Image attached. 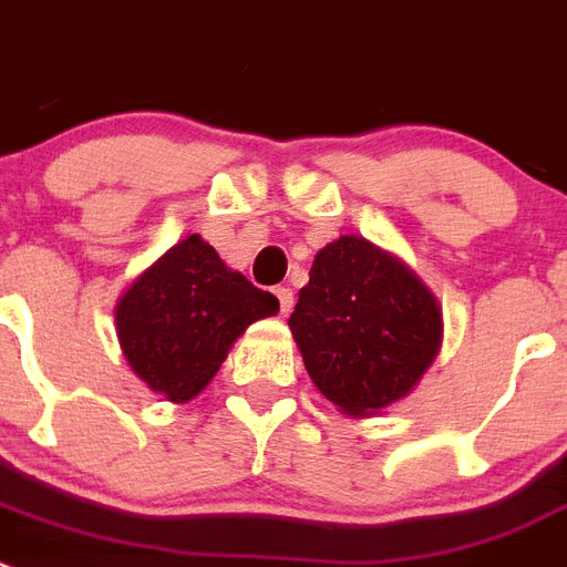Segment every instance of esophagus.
Listing matches in <instances>:
<instances>
[{
	"mask_svg": "<svg viewBox=\"0 0 567 567\" xmlns=\"http://www.w3.org/2000/svg\"><path fill=\"white\" fill-rule=\"evenodd\" d=\"M275 295H278L280 312H284V315L292 312V307H295V292H292V289H289V287H278V289H275Z\"/></svg>",
	"mask_w": 567,
	"mask_h": 567,
	"instance_id": "esophagus-1",
	"label": "esophagus"
}]
</instances>
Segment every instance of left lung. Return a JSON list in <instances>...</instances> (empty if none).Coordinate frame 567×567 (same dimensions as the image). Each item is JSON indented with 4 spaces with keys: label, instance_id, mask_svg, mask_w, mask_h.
<instances>
[{
    "label": "left lung",
    "instance_id": "8db88e82",
    "mask_svg": "<svg viewBox=\"0 0 567 567\" xmlns=\"http://www.w3.org/2000/svg\"><path fill=\"white\" fill-rule=\"evenodd\" d=\"M289 329L320 394L363 417L417 385L437 358L443 318L412 269L343 235L315 255Z\"/></svg>",
    "mask_w": 567,
    "mask_h": 567
}]
</instances>
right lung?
Returning <instances> with one entry per match:
<instances>
[{
  "label": "right lung",
  "mask_w": 567,
  "mask_h": 567,
  "mask_svg": "<svg viewBox=\"0 0 567 567\" xmlns=\"http://www.w3.org/2000/svg\"><path fill=\"white\" fill-rule=\"evenodd\" d=\"M278 312L272 292L227 269L189 235L135 280L115 307L124 358L153 392L187 403L215 378L249 323Z\"/></svg>",
  "instance_id": "1"
}]
</instances>
